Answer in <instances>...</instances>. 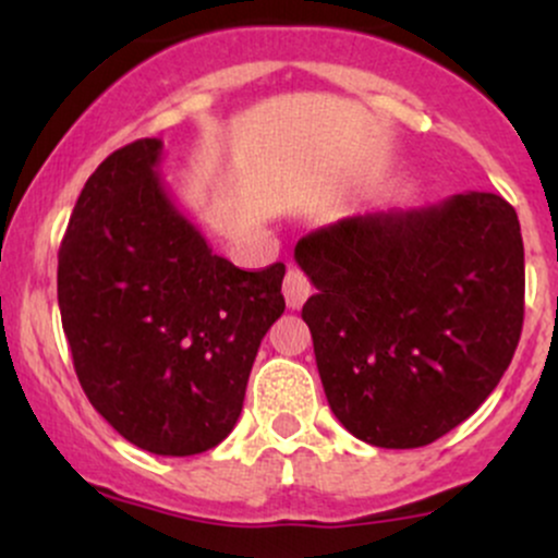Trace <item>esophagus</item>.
<instances>
[{
	"label": "esophagus",
	"mask_w": 558,
	"mask_h": 558,
	"mask_svg": "<svg viewBox=\"0 0 558 558\" xmlns=\"http://www.w3.org/2000/svg\"><path fill=\"white\" fill-rule=\"evenodd\" d=\"M283 293H286V301H288V306H291V310H301V304H304V301L310 299V293H312L310 278H306V275L301 270H296V267H291V270L286 272Z\"/></svg>",
	"instance_id": "esophagus-1"
}]
</instances>
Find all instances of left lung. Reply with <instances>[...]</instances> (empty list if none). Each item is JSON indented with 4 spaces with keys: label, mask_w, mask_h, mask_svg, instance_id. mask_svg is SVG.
Returning <instances> with one entry per match:
<instances>
[{
    "label": "left lung",
    "mask_w": 558,
    "mask_h": 558,
    "mask_svg": "<svg viewBox=\"0 0 558 558\" xmlns=\"http://www.w3.org/2000/svg\"><path fill=\"white\" fill-rule=\"evenodd\" d=\"M315 296L301 317L338 422L380 448H420L477 412L524 317L514 207L470 191L338 220L296 243Z\"/></svg>",
    "instance_id": "left-lung-1"
}]
</instances>
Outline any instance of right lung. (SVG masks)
Returning <instances> with one entry per match:
<instances>
[{
	"label": "right lung",
	"mask_w": 558,
	"mask_h": 558,
	"mask_svg": "<svg viewBox=\"0 0 558 558\" xmlns=\"http://www.w3.org/2000/svg\"><path fill=\"white\" fill-rule=\"evenodd\" d=\"M162 141L112 151L60 246L57 301L96 412L144 451L194 457L241 417L262 338L283 315L286 265L246 272L209 248L157 165Z\"/></svg>",
	"instance_id": "add662e5"
}]
</instances>
